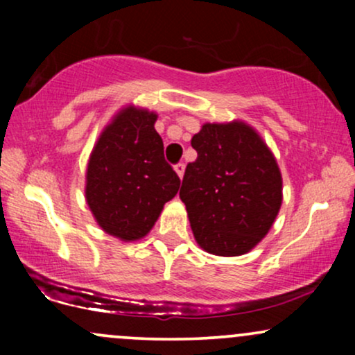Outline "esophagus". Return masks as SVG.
<instances>
[{"label": "esophagus", "mask_w": 355, "mask_h": 355, "mask_svg": "<svg viewBox=\"0 0 355 355\" xmlns=\"http://www.w3.org/2000/svg\"><path fill=\"white\" fill-rule=\"evenodd\" d=\"M175 172L180 178H183V173H185V164H177L175 165Z\"/></svg>", "instance_id": "1"}]
</instances>
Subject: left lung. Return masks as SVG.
Returning a JSON list of instances; mask_svg holds the SVG:
<instances>
[{"mask_svg":"<svg viewBox=\"0 0 355 355\" xmlns=\"http://www.w3.org/2000/svg\"><path fill=\"white\" fill-rule=\"evenodd\" d=\"M180 198L195 240L209 254H247L270 230L282 203V177L262 138L242 121L205 123L191 138Z\"/></svg>","mask_w":355,"mask_h":355,"instance_id":"8db88e82","label":"left lung"}]
</instances>
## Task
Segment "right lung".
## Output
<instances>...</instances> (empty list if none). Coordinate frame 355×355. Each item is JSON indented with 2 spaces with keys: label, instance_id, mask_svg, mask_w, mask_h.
Listing matches in <instances>:
<instances>
[{
  "label": "right lung",
  "instance_id": "right-lung-1",
  "mask_svg": "<svg viewBox=\"0 0 355 355\" xmlns=\"http://www.w3.org/2000/svg\"><path fill=\"white\" fill-rule=\"evenodd\" d=\"M155 113L125 108L93 148L87 170V202L98 225L121 240L145 237L180 178L166 164Z\"/></svg>",
  "mask_w": 355,
  "mask_h": 355
}]
</instances>
